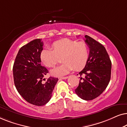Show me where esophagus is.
I'll return each instance as SVG.
<instances>
[{
  "label": "esophagus",
  "mask_w": 127,
  "mask_h": 127,
  "mask_svg": "<svg viewBox=\"0 0 127 127\" xmlns=\"http://www.w3.org/2000/svg\"><path fill=\"white\" fill-rule=\"evenodd\" d=\"M67 78H68V77H67V76H66V77H60V79H67Z\"/></svg>",
  "instance_id": "obj_1"
}]
</instances>
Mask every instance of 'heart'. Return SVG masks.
Masks as SVG:
<instances>
[{"instance_id":"1","label":"heart","mask_w":127,"mask_h":127,"mask_svg":"<svg viewBox=\"0 0 127 127\" xmlns=\"http://www.w3.org/2000/svg\"><path fill=\"white\" fill-rule=\"evenodd\" d=\"M52 47L53 50L47 48L41 50L40 58L47 67H53L58 62L59 58L62 57L61 61L64 64L51 70L53 75L64 76L73 69L80 70L86 65L89 51L84 42L64 39L55 41Z\"/></svg>"}]
</instances>
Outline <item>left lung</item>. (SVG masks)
<instances>
[{
  "label": "left lung",
  "mask_w": 127,
  "mask_h": 127,
  "mask_svg": "<svg viewBox=\"0 0 127 127\" xmlns=\"http://www.w3.org/2000/svg\"><path fill=\"white\" fill-rule=\"evenodd\" d=\"M85 38L90 48L89 56L84 68L79 72L80 80L75 92L80 98L90 100L99 96L108 86L112 62L103 45L89 36Z\"/></svg>",
  "instance_id": "obj_1"
}]
</instances>
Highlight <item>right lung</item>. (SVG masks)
I'll return each instance as SVG.
<instances>
[{"label": "right lung", "mask_w": 127, "mask_h": 127, "mask_svg": "<svg viewBox=\"0 0 127 127\" xmlns=\"http://www.w3.org/2000/svg\"><path fill=\"white\" fill-rule=\"evenodd\" d=\"M41 39L31 41L19 50L13 65L15 87L25 100L32 105L43 106L48 102L58 80L50 77L43 83L48 71L41 65L40 54L43 50Z\"/></svg>", "instance_id": "add662e5"}]
</instances>
